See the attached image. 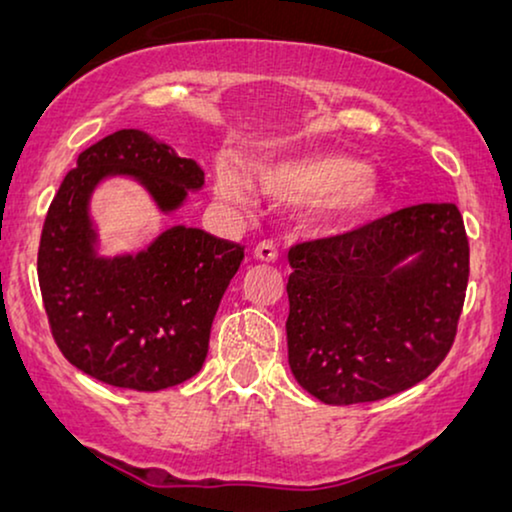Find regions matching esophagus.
<instances>
[{
  "label": "esophagus",
  "instance_id": "1",
  "mask_svg": "<svg viewBox=\"0 0 512 512\" xmlns=\"http://www.w3.org/2000/svg\"><path fill=\"white\" fill-rule=\"evenodd\" d=\"M254 258H256V261H261V263H275L279 258V251L272 242H261L254 249Z\"/></svg>",
  "mask_w": 512,
  "mask_h": 512
}]
</instances>
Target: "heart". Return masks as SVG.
I'll return each instance as SVG.
<instances>
[{"label": "heart", "mask_w": 512, "mask_h": 512, "mask_svg": "<svg viewBox=\"0 0 512 512\" xmlns=\"http://www.w3.org/2000/svg\"><path fill=\"white\" fill-rule=\"evenodd\" d=\"M256 186L265 198L296 205L310 200L305 221L314 228H342L366 219L382 202L380 177L345 153H284L254 163ZM216 193L230 205L254 207L256 186L235 165L219 163L214 172Z\"/></svg>", "instance_id": "b5f03b06"}]
</instances>
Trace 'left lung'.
Returning a JSON list of instances; mask_svg holds the SVG:
<instances>
[{
  "label": "left lung",
  "instance_id": "1",
  "mask_svg": "<svg viewBox=\"0 0 512 512\" xmlns=\"http://www.w3.org/2000/svg\"><path fill=\"white\" fill-rule=\"evenodd\" d=\"M289 366L326 405L373 403L450 352L468 284L457 205H417L289 251Z\"/></svg>",
  "mask_w": 512,
  "mask_h": 512
}]
</instances>
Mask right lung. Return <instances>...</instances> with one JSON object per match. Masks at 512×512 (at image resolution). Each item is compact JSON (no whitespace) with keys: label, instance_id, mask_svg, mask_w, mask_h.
I'll use <instances>...</instances> for the list:
<instances>
[{"label":"right lung","instance_id":"obj_1","mask_svg":"<svg viewBox=\"0 0 512 512\" xmlns=\"http://www.w3.org/2000/svg\"><path fill=\"white\" fill-rule=\"evenodd\" d=\"M130 179L163 216L179 212L205 172L144 130H118L86 149L48 209L39 286L65 359L118 389L160 391L200 373L209 333L244 251L200 228L172 226L137 254H102L90 202Z\"/></svg>","mask_w":512,"mask_h":512}]
</instances>
